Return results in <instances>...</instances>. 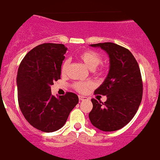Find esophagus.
Listing matches in <instances>:
<instances>
[{"label":"esophagus","mask_w":160,"mask_h":160,"mask_svg":"<svg viewBox=\"0 0 160 160\" xmlns=\"http://www.w3.org/2000/svg\"><path fill=\"white\" fill-rule=\"evenodd\" d=\"M79 100H80V101H83V100H88V98H87V97H84V96H79Z\"/></svg>","instance_id":"esophagus-1"}]
</instances>
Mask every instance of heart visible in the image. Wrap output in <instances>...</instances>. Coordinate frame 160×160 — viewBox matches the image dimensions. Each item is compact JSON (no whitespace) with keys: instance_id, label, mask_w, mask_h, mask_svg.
Here are the masks:
<instances>
[{"instance_id":"b5f03b06","label":"heart","mask_w":160,"mask_h":160,"mask_svg":"<svg viewBox=\"0 0 160 160\" xmlns=\"http://www.w3.org/2000/svg\"><path fill=\"white\" fill-rule=\"evenodd\" d=\"M79 58L83 63L89 70L95 71L96 68L101 63L102 58L98 53L93 51V50H86V51L82 52L79 55ZM69 67H70V60L67 59L63 62L61 65V73L62 74H66L68 71ZM99 74H102L103 73V70H99L97 72ZM93 83L91 81L87 82H77L73 84V87L75 90L80 93H85L90 87H91Z\"/></svg>"}]
</instances>
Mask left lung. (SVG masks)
Instances as JSON below:
<instances>
[{
	"label": "left lung",
	"mask_w": 160,
	"mask_h": 160,
	"mask_svg": "<svg viewBox=\"0 0 160 160\" xmlns=\"http://www.w3.org/2000/svg\"><path fill=\"white\" fill-rule=\"evenodd\" d=\"M107 52L110 70L95 94L107 96V101L92 99L90 122L105 132L118 130L133 118L142 97V81L139 65L128 49L111 42L90 44Z\"/></svg>",
	"instance_id": "left-lung-1"
}]
</instances>
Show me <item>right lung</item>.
<instances>
[{
	"label": "right lung",
	"instance_id": "right-lung-1",
	"mask_svg": "<svg viewBox=\"0 0 160 160\" xmlns=\"http://www.w3.org/2000/svg\"><path fill=\"white\" fill-rule=\"evenodd\" d=\"M67 48L60 43L37 46L23 58L17 76L18 103L23 117L34 128L46 132L58 130L78 103L77 94L54 97L50 86L60 79Z\"/></svg>",
	"mask_w": 160,
	"mask_h": 160
}]
</instances>
